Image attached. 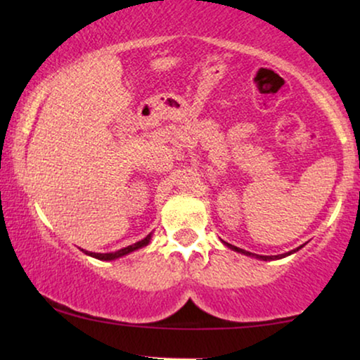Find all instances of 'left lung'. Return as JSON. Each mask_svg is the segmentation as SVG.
<instances>
[{"mask_svg": "<svg viewBox=\"0 0 360 360\" xmlns=\"http://www.w3.org/2000/svg\"><path fill=\"white\" fill-rule=\"evenodd\" d=\"M226 245H228V248H231V249H234L236 252H243V254H245V255H254V257H257V259H262V260H270V259H278V255H255V254H250V252H248V250H244V249H239V248H236V245H233V244H228L226 243ZM300 249V248H298ZM297 249V250H298ZM292 252H295V250H292ZM292 252H287V255H290ZM280 257H285V255H280Z\"/></svg>", "mask_w": 360, "mask_h": 360, "instance_id": "obj_1", "label": "left lung"}]
</instances>
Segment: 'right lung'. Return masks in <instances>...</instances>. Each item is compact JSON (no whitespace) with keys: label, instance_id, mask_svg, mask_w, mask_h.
Returning <instances> with one entry per match:
<instances>
[{"label":"right lung","instance_id":"obj_1","mask_svg":"<svg viewBox=\"0 0 360 360\" xmlns=\"http://www.w3.org/2000/svg\"><path fill=\"white\" fill-rule=\"evenodd\" d=\"M149 240H150V234L147 236V238L142 239V240H139V243H136V244H132V245H127V248L121 249V250H116V252H110V254H96V252H86V250H85V254L91 255V257H95V259H100V260H112V259L122 257V255L129 254V252H132V250L144 248V245L149 244ZM82 250H83V249H82Z\"/></svg>","mask_w":360,"mask_h":360}]
</instances>
